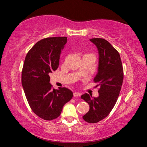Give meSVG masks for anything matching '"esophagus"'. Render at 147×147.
<instances>
[{
	"instance_id": "esophagus-1",
	"label": "esophagus",
	"mask_w": 147,
	"mask_h": 147,
	"mask_svg": "<svg viewBox=\"0 0 147 147\" xmlns=\"http://www.w3.org/2000/svg\"><path fill=\"white\" fill-rule=\"evenodd\" d=\"M80 96H81V93H80L78 92H74V97H80Z\"/></svg>"
}]
</instances>
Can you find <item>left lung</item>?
Instances as JSON below:
<instances>
[{
  "label": "left lung",
  "instance_id": "left-lung-1",
  "mask_svg": "<svg viewBox=\"0 0 147 147\" xmlns=\"http://www.w3.org/2000/svg\"><path fill=\"white\" fill-rule=\"evenodd\" d=\"M99 51L98 71L94 78L99 86V96L87 93L81 98L90 105V110L83 117L89 123H96L108 116L117 101L123 81V68L118 51L106 40L90 39Z\"/></svg>",
  "mask_w": 147,
  "mask_h": 147
}]
</instances>
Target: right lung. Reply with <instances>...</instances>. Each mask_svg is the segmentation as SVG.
<instances>
[{
	"label": "right lung",
	"instance_id": "right-lung-1",
	"mask_svg": "<svg viewBox=\"0 0 147 147\" xmlns=\"http://www.w3.org/2000/svg\"><path fill=\"white\" fill-rule=\"evenodd\" d=\"M67 42L66 37L43 38L30 49L24 60L21 82L26 99L34 113L45 120L59 117L63 106L73 97L67 88L53 89L49 76L58 67Z\"/></svg>",
	"mask_w": 147,
	"mask_h": 147
}]
</instances>
